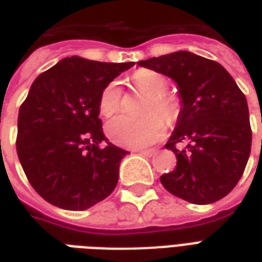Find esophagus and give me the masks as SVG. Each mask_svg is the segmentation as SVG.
I'll list each match as a JSON object with an SVG mask.
<instances>
[{
	"label": "esophagus",
	"mask_w": 262,
	"mask_h": 262,
	"mask_svg": "<svg viewBox=\"0 0 262 262\" xmlns=\"http://www.w3.org/2000/svg\"><path fill=\"white\" fill-rule=\"evenodd\" d=\"M137 153L142 154V156H146V157H151L156 154V150L154 148H150V150H137Z\"/></svg>",
	"instance_id": "esophagus-1"
}]
</instances>
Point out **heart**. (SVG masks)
<instances>
[{
    "label": "heart",
    "instance_id": "obj_1",
    "mask_svg": "<svg viewBox=\"0 0 262 262\" xmlns=\"http://www.w3.org/2000/svg\"><path fill=\"white\" fill-rule=\"evenodd\" d=\"M133 88L146 95L140 108L142 118L119 116L106 125V135L119 146L130 148L146 147L163 139L165 133L164 119L168 125H174L181 115V102L177 95L165 91L168 80L153 70H139L132 75ZM122 90L116 81L103 88L98 99L99 114L111 118L120 111Z\"/></svg>",
    "mask_w": 262,
    "mask_h": 262
}]
</instances>
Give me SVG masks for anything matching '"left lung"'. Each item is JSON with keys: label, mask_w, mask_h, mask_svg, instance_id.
I'll return each mask as SVG.
<instances>
[{"label": "left lung", "mask_w": 262, "mask_h": 262, "mask_svg": "<svg viewBox=\"0 0 262 262\" xmlns=\"http://www.w3.org/2000/svg\"><path fill=\"white\" fill-rule=\"evenodd\" d=\"M170 77L182 108L165 148L176 170L160 177L172 195L196 205L213 203L236 187L251 150L247 99L223 66L191 52H176L137 63ZM178 142L187 147L178 149Z\"/></svg>", "instance_id": "obj_1"}]
</instances>
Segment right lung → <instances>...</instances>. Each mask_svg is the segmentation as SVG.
Wrapping results in <instances>:
<instances>
[{
    "label": "right lung",
    "instance_id": "add662e5",
    "mask_svg": "<svg viewBox=\"0 0 262 262\" xmlns=\"http://www.w3.org/2000/svg\"><path fill=\"white\" fill-rule=\"evenodd\" d=\"M133 64L73 56L33 81L19 108L16 153L28 181L45 201L85 210L112 193L127 151L103 135L98 99Z\"/></svg>",
    "mask_w": 262,
    "mask_h": 262
}]
</instances>
